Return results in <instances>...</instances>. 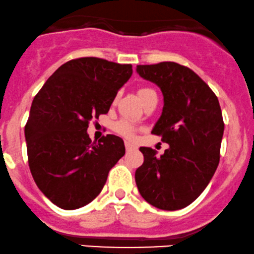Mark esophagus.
<instances>
[{
    "instance_id": "34e87169",
    "label": "esophagus",
    "mask_w": 254,
    "mask_h": 254,
    "mask_svg": "<svg viewBox=\"0 0 254 254\" xmlns=\"http://www.w3.org/2000/svg\"><path fill=\"white\" fill-rule=\"evenodd\" d=\"M125 147H126V151H127V152L132 151V149L135 148V147H134L130 142H125Z\"/></svg>"
}]
</instances>
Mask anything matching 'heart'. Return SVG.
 <instances>
[{
  "instance_id": "heart-1",
  "label": "heart",
  "mask_w": 254,
  "mask_h": 254,
  "mask_svg": "<svg viewBox=\"0 0 254 254\" xmlns=\"http://www.w3.org/2000/svg\"><path fill=\"white\" fill-rule=\"evenodd\" d=\"M137 95H139L142 103H146L151 99H156V92L153 88H151V87H141V88H139L137 89ZM113 128H114V130L118 134L127 137V139H133L137 130V127L135 125L128 120H120L115 122Z\"/></svg>"
}]
</instances>
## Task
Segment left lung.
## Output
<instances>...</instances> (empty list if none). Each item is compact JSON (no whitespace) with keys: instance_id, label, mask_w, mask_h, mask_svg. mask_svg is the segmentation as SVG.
Returning <instances> with one entry per match:
<instances>
[{"instance_id":"8db88e82","label":"left lung","mask_w":254,"mask_h":254,"mask_svg":"<svg viewBox=\"0 0 254 254\" xmlns=\"http://www.w3.org/2000/svg\"><path fill=\"white\" fill-rule=\"evenodd\" d=\"M136 71L160 87L162 114L152 134L170 148L161 156L141 147L135 183L147 202L165 211L192 203L206 189L220 160L224 120L218 98L198 74L175 62L140 64Z\"/></svg>"}]
</instances>
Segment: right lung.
<instances>
[{"mask_svg": "<svg viewBox=\"0 0 254 254\" xmlns=\"http://www.w3.org/2000/svg\"><path fill=\"white\" fill-rule=\"evenodd\" d=\"M132 73V64L74 59L34 98L24 127L28 164L37 187L58 207L76 209L93 201L125 155L121 137L107 134L92 142L87 128L93 118L107 114Z\"/></svg>", "mask_w": 254, "mask_h": 254, "instance_id": "add662e5", "label": "right lung"}]
</instances>
